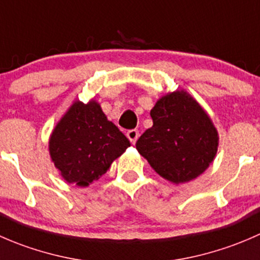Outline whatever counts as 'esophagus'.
Here are the masks:
<instances>
[{"label":"esophagus","mask_w":260,"mask_h":260,"mask_svg":"<svg viewBox=\"0 0 260 260\" xmlns=\"http://www.w3.org/2000/svg\"><path fill=\"white\" fill-rule=\"evenodd\" d=\"M127 137H128V140L131 141V143H133V145H135V143L137 142L138 137H140V133H138L137 129H131L127 132Z\"/></svg>","instance_id":"1"}]
</instances>
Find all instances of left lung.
<instances>
[{"instance_id":"8db88e82","label":"left lung","mask_w":260,"mask_h":260,"mask_svg":"<svg viewBox=\"0 0 260 260\" xmlns=\"http://www.w3.org/2000/svg\"><path fill=\"white\" fill-rule=\"evenodd\" d=\"M153 125L136 143L152 169L172 183L196 179L210 166L219 133L205 109L186 90L162 95L151 109Z\"/></svg>"}]
</instances>
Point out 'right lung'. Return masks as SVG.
<instances>
[{
  "mask_svg": "<svg viewBox=\"0 0 260 260\" xmlns=\"http://www.w3.org/2000/svg\"><path fill=\"white\" fill-rule=\"evenodd\" d=\"M129 146L98 102L74 101L50 135L49 153L62 179L86 187L101 179Z\"/></svg>",
  "mask_w": 260,
  "mask_h": 260,
  "instance_id": "obj_1",
  "label": "right lung"
}]
</instances>
